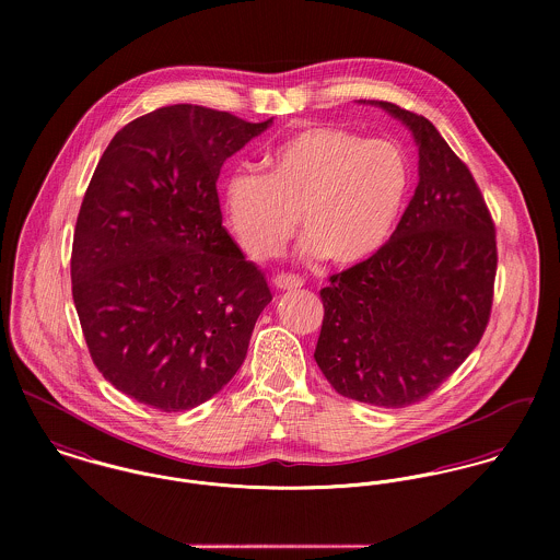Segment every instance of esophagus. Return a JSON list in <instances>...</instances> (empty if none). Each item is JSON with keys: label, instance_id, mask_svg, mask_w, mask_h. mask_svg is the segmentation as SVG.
I'll return each instance as SVG.
<instances>
[{"label": "esophagus", "instance_id": "obj_1", "mask_svg": "<svg viewBox=\"0 0 560 560\" xmlns=\"http://www.w3.org/2000/svg\"><path fill=\"white\" fill-rule=\"evenodd\" d=\"M271 284L278 289V291H298L304 287V280L298 278V276H291V273H280L271 280Z\"/></svg>", "mask_w": 560, "mask_h": 560}]
</instances>
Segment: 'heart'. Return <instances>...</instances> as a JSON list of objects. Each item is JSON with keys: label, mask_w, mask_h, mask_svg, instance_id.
I'll return each mask as SVG.
<instances>
[{"label": "heart", "mask_w": 560, "mask_h": 560, "mask_svg": "<svg viewBox=\"0 0 560 560\" xmlns=\"http://www.w3.org/2000/svg\"><path fill=\"white\" fill-rule=\"evenodd\" d=\"M265 176L233 170L222 205L241 249L256 260L276 256L300 224L302 254L349 267L390 240L411 180L399 142L342 127H306L265 158Z\"/></svg>", "instance_id": "heart-1"}]
</instances>
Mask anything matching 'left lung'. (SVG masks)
Returning <instances> with one entry per match:
<instances>
[{"instance_id":"1","label":"left lung","mask_w":560,"mask_h":560,"mask_svg":"<svg viewBox=\"0 0 560 560\" xmlns=\"http://www.w3.org/2000/svg\"><path fill=\"white\" fill-rule=\"evenodd\" d=\"M418 147V187L397 231L320 289L315 360L347 399L402 407L431 395L479 345L491 311L495 235L470 170L440 131L386 101Z\"/></svg>"}]
</instances>
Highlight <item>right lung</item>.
<instances>
[{
	"mask_svg": "<svg viewBox=\"0 0 560 560\" xmlns=\"http://www.w3.org/2000/svg\"><path fill=\"white\" fill-rule=\"evenodd\" d=\"M170 105L122 127L81 202L71 280L90 355L127 397L185 411L240 371L271 302L222 226L224 161L271 127Z\"/></svg>",
	"mask_w": 560,
	"mask_h": 560,
	"instance_id": "1",
	"label": "right lung"
}]
</instances>
